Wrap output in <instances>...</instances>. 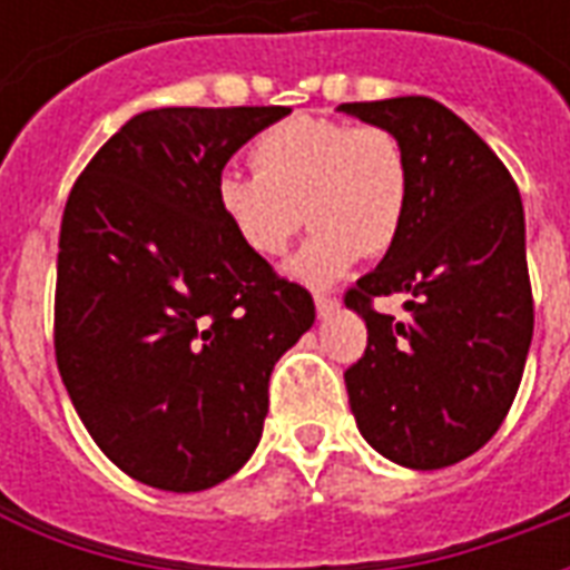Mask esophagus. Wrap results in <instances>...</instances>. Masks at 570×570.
I'll return each mask as SVG.
<instances>
[{
    "instance_id": "obj_1",
    "label": "esophagus",
    "mask_w": 570,
    "mask_h": 570,
    "mask_svg": "<svg viewBox=\"0 0 570 570\" xmlns=\"http://www.w3.org/2000/svg\"><path fill=\"white\" fill-rule=\"evenodd\" d=\"M336 309H340V301H336V297H331V294H315V313L322 315V318L334 315Z\"/></svg>"
}]
</instances>
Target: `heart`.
<instances>
[{"mask_svg":"<svg viewBox=\"0 0 570 570\" xmlns=\"http://www.w3.org/2000/svg\"><path fill=\"white\" fill-rule=\"evenodd\" d=\"M252 164L255 173L224 169L215 178L218 212L261 257L285 255L303 222H313L288 264L297 282L334 285L364 252L382 255L401 236L413 169L389 127L294 115L257 136Z\"/></svg>","mask_w":570,"mask_h":570,"instance_id":"b5f03b06","label":"heart"}]
</instances>
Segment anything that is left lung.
I'll return each mask as SVG.
<instances>
[{
	"label": "left lung",
	"mask_w": 570,
	"mask_h": 570,
	"mask_svg": "<svg viewBox=\"0 0 570 570\" xmlns=\"http://www.w3.org/2000/svg\"><path fill=\"white\" fill-rule=\"evenodd\" d=\"M404 142L413 185L404 227L380 267L346 291L367 348L346 371L358 431L413 471H438L485 446L517 397L534 331L525 215L498 154L438 99L343 102ZM406 293L394 323L373 296Z\"/></svg>",
	"instance_id": "obj_1"
}]
</instances>
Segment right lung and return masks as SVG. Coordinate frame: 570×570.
Wrapping results in <instances>:
<instances>
[{
    "label": "right lung",
    "mask_w": 570,
    "mask_h": 570,
    "mask_svg": "<svg viewBox=\"0 0 570 570\" xmlns=\"http://www.w3.org/2000/svg\"><path fill=\"white\" fill-rule=\"evenodd\" d=\"M285 106L151 109L66 199L53 352L78 416L120 471L203 492L252 459L269 373L315 322L297 282L248 252L215 178Z\"/></svg>",
    "instance_id": "right-lung-1"
}]
</instances>
